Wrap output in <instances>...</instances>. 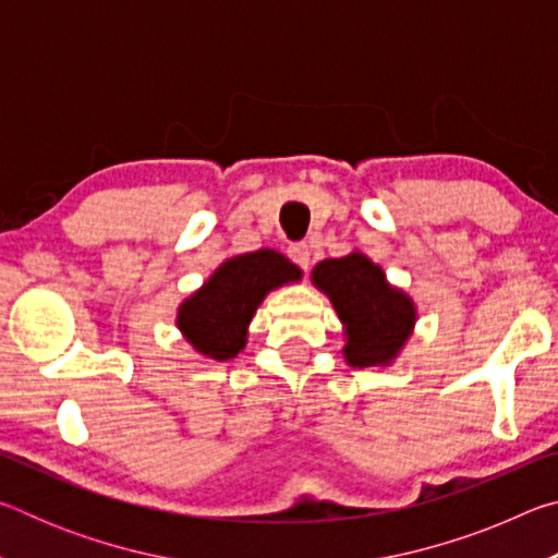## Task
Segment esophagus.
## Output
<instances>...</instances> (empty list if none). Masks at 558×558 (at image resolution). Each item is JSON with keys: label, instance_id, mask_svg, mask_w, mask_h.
<instances>
[{"label": "esophagus", "instance_id": "esophagus-1", "mask_svg": "<svg viewBox=\"0 0 558 558\" xmlns=\"http://www.w3.org/2000/svg\"><path fill=\"white\" fill-rule=\"evenodd\" d=\"M288 258L295 263L300 270L310 268V245L307 243H292L288 248Z\"/></svg>", "mask_w": 558, "mask_h": 558}]
</instances>
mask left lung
Here are the masks:
<instances>
[{
	"label": "left lung",
	"instance_id": "left-lung-1",
	"mask_svg": "<svg viewBox=\"0 0 558 558\" xmlns=\"http://www.w3.org/2000/svg\"><path fill=\"white\" fill-rule=\"evenodd\" d=\"M313 282L325 292L344 325V359L354 369L391 364L411 337L415 305L389 286L384 270L364 253L317 263Z\"/></svg>",
	"mask_w": 558,
	"mask_h": 558
}]
</instances>
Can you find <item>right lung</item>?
Returning a JSON list of instances; mask_svg holds the SVG:
<instances>
[{
  "label": "right lung",
  "mask_w": 558,
  "mask_h": 558,
  "mask_svg": "<svg viewBox=\"0 0 558 558\" xmlns=\"http://www.w3.org/2000/svg\"><path fill=\"white\" fill-rule=\"evenodd\" d=\"M300 278L302 270L278 251L260 248L233 256L179 305L177 327L196 352L226 362L245 347L248 325L263 298Z\"/></svg>",
  "instance_id": "add662e5"
}]
</instances>
